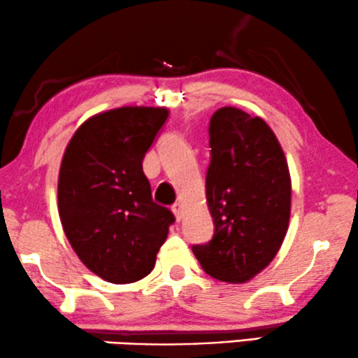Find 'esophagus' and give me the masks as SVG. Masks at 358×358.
<instances>
[{
    "mask_svg": "<svg viewBox=\"0 0 358 358\" xmlns=\"http://www.w3.org/2000/svg\"><path fill=\"white\" fill-rule=\"evenodd\" d=\"M172 210H173V214H175V219H177L178 222H180V220L183 219V206H181L180 203H177L172 208Z\"/></svg>",
    "mask_w": 358,
    "mask_h": 358,
    "instance_id": "34e87169",
    "label": "esophagus"
}]
</instances>
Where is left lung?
Listing matches in <instances>:
<instances>
[{
    "instance_id": "1",
    "label": "left lung",
    "mask_w": 358,
    "mask_h": 358,
    "mask_svg": "<svg viewBox=\"0 0 358 358\" xmlns=\"http://www.w3.org/2000/svg\"><path fill=\"white\" fill-rule=\"evenodd\" d=\"M209 134L206 201L215 230L193 253L210 278L245 284L268 268L289 230V165L268 123L236 107L219 108Z\"/></svg>"
}]
</instances>
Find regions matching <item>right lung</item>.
Masks as SVG:
<instances>
[{"label": "right lung", "mask_w": 358, "mask_h": 358, "mask_svg": "<svg viewBox=\"0 0 358 358\" xmlns=\"http://www.w3.org/2000/svg\"><path fill=\"white\" fill-rule=\"evenodd\" d=\"M164 107H120L85 120L58 173L64 235L95 275L131 284L150 274L175 220L154 203L143 159L164 127Z\"/></svg>", "instance_id": "1"}]
</instances>
